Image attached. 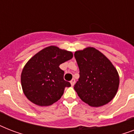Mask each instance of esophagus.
Listing matches in <instances>:
<instances>
[{
    "instance_id": "1",
    "label": "esophagus",
    "mask_w": 134,
    "mask_h": 134,
    "mask_svg": "<svg viewBox=\"0 0 134 134\" xmlns=\"http://www.w3.org/2000/svg\"><path fill=\"white\" fill-rule=\"evenodd\" d=\"M70 83H71V86H73L74 85V83H75V79H73L71 80V81H70Z\"/></svg>"
}]
</instances>
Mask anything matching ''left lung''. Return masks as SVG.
<instances>
[{
    "instance_id": "left-lung-1",
    "label": "left lung",
    "mask_w": 134,
    "mask_h": 134,
    "mask_svg": "<svg viewBox=\"0 0 134 134\" xmlns=\"http://www.w3.org/2000/svg\"><path fill=\"white\" fill-rule=\"evenodd\" d=\"M80 77L74 87L81 99L92 107L108 104L115 97L120 84L116 68L93 47L75 51Z\"/></svg>"
}]
</instances>
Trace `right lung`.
<instances>
[{
  "label": "right lung",
  "mask_w": 134,
  "mask_h": 134,
  "mask_svg": "<svg viewBox=\"0 0 134 134\" xmlns=\"http://www.w3.org/2000/svg\"><path fill=\"white\" fill-rule=\"evenodd\" d=\"M73 58V53L55 46H49L37 53L27 62L21 75L24 94L40 106H48L58 101L65 87L71 84L64 80L60 65Z\"/></svg>",
  "instance_id": "add662e5"
}]
</instances>
